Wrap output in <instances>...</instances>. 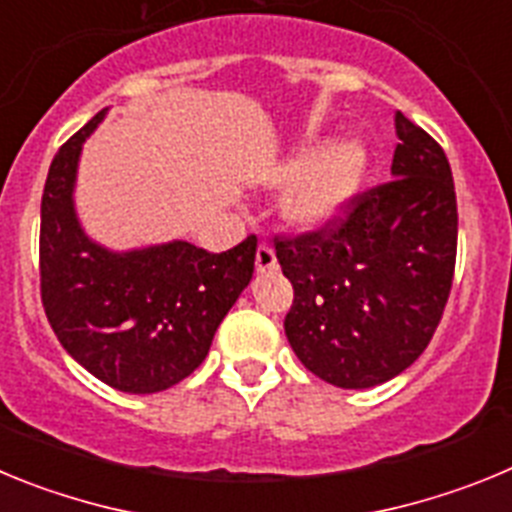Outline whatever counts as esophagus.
I'll use <instances>...</instances> for the list:
<instances>
[{"label": "esophagus", "instance_id": "obj_1", "mask_svg": "<svg viewBox=\"0 0 512 512\" xmlns=\"http://www.w3.org/2000/svg\"><path fill=\"white\" fill-rule=\"evenodd\" d=\"M277 269V253H274V248L266 246V243H261L259 251H256V271H274Z\"/></svg>", "mask_w": 512, "mask_h": 512}]
</instances>
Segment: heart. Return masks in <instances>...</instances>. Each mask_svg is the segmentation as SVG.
<instances>
[{"label": "heart", "instance_id": "b5f03b06", "mask_svg": "<svg viewBox=\"0 0 512 512\" xmlns=\"http://www.w3.org/2000/svg\"><path fill=\"white\" fill-rule=\"evenodd\" d=\"M369 169V151L359 138H346L323 146L312 140L297 148L279 166V182H297L284 200L289 223L297 228L320 230L343 220L364 184Z\"/></svg>", "mask_w": 512, "mask_h": 512}]
</instances>
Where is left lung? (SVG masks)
<instances>
[{
	"instance_id": "left-lung-1",
	"label": "left lung",
	"mask_w": 512,
	"mask_h": 512,
	"mask_svg": "<svg viewBox=\"0 0 512 512\" xmlns=\"http://www.w3.org/2000/svg\"><path fill=\"white\" fill-rule=\"evenodd\" d=\"M392 182L356 194L336 225L274 238L295 300L284 333L315 377L366 390L405 372L441 323L456 264L449 158L395 112Z\"/></svg>"
}]
</instances>
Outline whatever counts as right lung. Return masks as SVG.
<instances>
[{
	"label": "right lung",
	"mask_w": 512,
	"mask_h": 512,
	"mask_svg": "<svg viewBox=\"0 0 512 512\" xmlns=\"http://www.w3.org/2000/svg\"><path fill=\"white\" fill-rule=\"evenodd\" d=\"M107 110L53 158L40 202V297L61 346L120 392H164L197 369L217 325L248 287L256 235L223 253L187 241L117 253L79 225L74 182L81 143Z\"/></svg>",
	"instance_id": "add662e5"
}]
</instances>
